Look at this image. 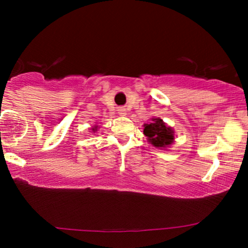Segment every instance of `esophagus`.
I'll return each instance as SVG.
<instances>
[{
	"mask_svg": "<svg viewBox=\"0 0 248 248\" xmlns=\"http://www.w3.org/2000/svg\"><path fill=\"white\" fill-rule=\"evenodd\" d=\"M118 114L121 116H125V115H126V109H125V108H118Z\"/></svg>",
	"mask_w": 248,
	"mask_h": 248,
	"instance_id": "1",
	"label": "esophagus"
}]
</instances>
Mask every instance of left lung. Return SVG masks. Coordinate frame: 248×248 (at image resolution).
<instances>
[{
    "label": "left lung",
    "instance_id": "8db88e82",
    "mask_svg": "<svg viewBox=\"0 0 248 248\" xmlns=\"http://www.w3.org/2000/svg\"><path fill=\"white\" fill-rule=\"evenodd\" d=\"M143 134L155 148L168 149L175 142V130L160 117H153L149 124H143Z\"/></svg>",
    "mask_w": 248,
    "mask_h": 248
}]
</instances>
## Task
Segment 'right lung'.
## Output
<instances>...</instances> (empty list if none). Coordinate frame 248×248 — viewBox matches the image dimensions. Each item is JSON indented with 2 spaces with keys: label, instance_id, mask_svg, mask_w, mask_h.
Returning <instances> with one entry per match:
<instances>
[{
  "label": "right lung",
  "instance_id": "right-lung-1",
  "mask_svg": "<svg viewBox=\"0 0 248 248\" xmlns=\"http://www.w3.org/2000/svg\"><path fill=\"white\" fill-rule=\"evenodd\" d=\"M97 129H99V126H97V125H94V126L91 127V131L92 132H96Z\"/></svg>",
  "mask_w": 248,
  "mask_h": 248
}]
</instances>
